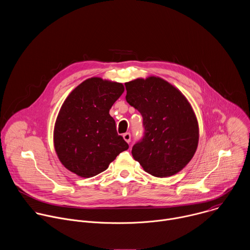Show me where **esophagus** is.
I'll return each instance as SVG.
<instances>
[{
	"label": "esophagus",
	"mask_w": 250,
	"mask_h": 250,
	"mask_svg": "<svg viewBox=\"0 0 250 250\" xmlns=\"http://www.w3.org/2000/svg\"><path fill=\"white\" fill-rule=\"evenodd\" d=\"M123 137H124V139L127 142V144H129V142H130V133H129V132L124 133V134H123Z\"/></svg>",
	"instance_id": "34e87169"
}]
</instances>
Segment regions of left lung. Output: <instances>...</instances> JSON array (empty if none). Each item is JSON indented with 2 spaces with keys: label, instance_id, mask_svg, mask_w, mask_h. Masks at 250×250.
I'll use <instances>...</instances> for the list:
<instances>
[{
  "label": "left lung",
  "instance_id": "left-lung-1",
  "mask_svg": "<svg viewBox=\"0 0 250 250\" xmlns=\"http://www.w3.org/2000/svg\"><path fill=\"white\" fill-rule=\"evenodd\" d=\"M126 102L144 119L145 136L131 154L144 170L165 178L181 171L193 158L199 125L189 101L176 87L150 76L126 82Z\"/></svg>",
  "mask_w": 250,
  "mask_h": 250
}]
</instances>
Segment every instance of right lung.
Wrapping results in <instances>:
<instances>
[{"instance_id": "1", "label": "right lung", "mask_w": 250, "mask_h": 250, "mask_svg": "<svg viewBox=\"0 0 250 250\" xmlns=\"http://www.w3.org/2000/svg\"><path fill=\"white\" fill-rule=\"evenodd\" d=\"M124 91L122 83L92 77L66 98L55 122L53 142L69 171L84 178L96 176L128 148L109 114Z\"/></svg>"}]
</instances>
